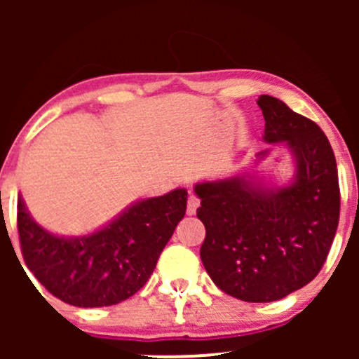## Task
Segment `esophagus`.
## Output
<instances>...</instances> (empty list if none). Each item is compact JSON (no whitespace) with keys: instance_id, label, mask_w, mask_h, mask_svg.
I'll return each mask as SVG.
<instances>
[{"instance_id":"obj_1","label":"esophagus","mask_w":359,"mask_h":359,"mask_svg":"<svg viewBox=\"0 0 359 359\" xmlns=\"http://www.w3.org/2000/svg\"><path fill=\"white\" fill-rule=\"evenodd\" d=\"M199 205H201V201L197 199L194 194H191V196H189V199H187V214H189V216H194Z\"/></svg>"}]
</instances>
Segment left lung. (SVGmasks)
Listing matches in <instances>:
<instances>
[{
    "instance_id": "left-lung-1",
    "label": "left lung",
    "mask_w": 359,
    "mask_h": 359,
    "mask_svg": "<svg viewBox=\"0 0 359 359\" xmlns=\"http://www.w3.org/2000/svg\"><path fill=\"white\" fill-rule=\"evenodd\" d=\"M266 143H283L295 175L266 187L248 174L199 182L197 217L205 226L201 259L222 292L245 302H273L307 285L323 269L339 222L334 151L314 121L283 101L259 96ZM270 150L257 155L258 162Z\"/></svg>"
}]
</instances>
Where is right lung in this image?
<instances>
[{
	"mask_svg": "<svg viewBox=\"0 0 359 359\" xmlns=\"http://www.w3.org/2000/svg\"><path fill=\"white\" fill-rule=\"evenodd\" d=\"M187 209V191L142 199L86 236H57L36 222L18 197V233L28 270L76 307L123 302L147 283Z\"/></svg>",
	"mask_w": 359,
	"mask_h": 359,
	"instance_id": "obj_1",
	"label": "right lung"
}]
</instances>
